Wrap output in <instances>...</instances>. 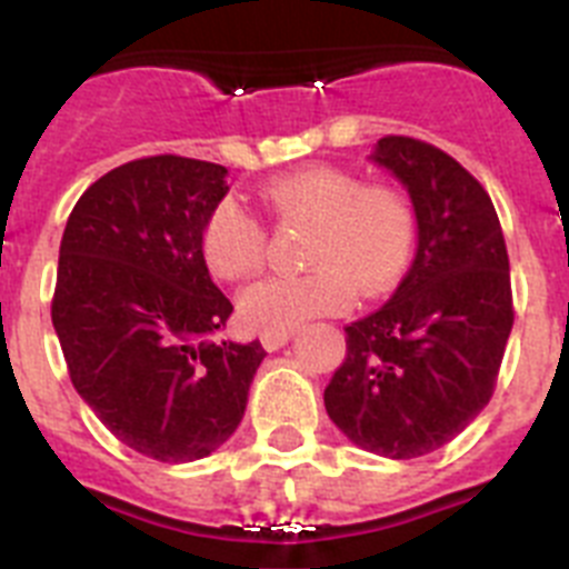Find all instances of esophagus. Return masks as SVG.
I'll return each instance as SVG.
<instances>
[{
	"label": "esophagus",
	"instance_id": "34e87169",
	"mask_svg": "<svg viewBox=\"0 0 569 569\" xmlns=\"http://www.w3.org/2000/svg\"><path fill=\"white\" fill-rule=\"evenodd\" d=\"M290 330H281V333H261V347L268 350V353H273V350H279V347H284L290 341Z\"/></svg>",
	"mask_w": 569,
	"mask_h": 569
}]
</instances>
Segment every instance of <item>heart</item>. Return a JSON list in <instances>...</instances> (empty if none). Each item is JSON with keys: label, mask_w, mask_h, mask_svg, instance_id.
I'll use <instances>...</instances> for the list:
<instances>
[{"label": "heart", "mask_w": 569, "mask_h": 569, "mask_svg": "<svg viewBox=\"0 0 569 569\" xmlns=\"http://www.w3.org/2000/svg\"><path fill=\"white\" fill-rule=\"evenodd\" d=\"M276 219L313 222L308 239L310 273L273 276L239 296V321L253 333H281L316 316L347 310L356 293H385L405 273L416 241V216L396 188L365 184L333 164H310L276 176L261 188ZM264 228L236 199L210 210L202 256L219 279L253 276L264 261Z\"/></svg>", "instance_id": "b5f03b06"}]
</instances>
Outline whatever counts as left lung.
Wrapping results in <instances>:
<instances>
[{
	"mask_svg": "<svg viewBox=\"0 0 569 569\" xmlns=\"http://www.w3.org/2000/svg\"><path fill=\"white\" fill-rule=\"evenodd\" d=\"M367 159L405 184L419 248L390 301L345 328L325 407L361 450L419 459L490 401L512 330L510 259L490 196L453 156L385 136Z\"/></svg>",
	"mask_w": 569,
	"mask_h": 569,
	"instance_id": "obj_1",
	"label": "left lung"
}]
</instances>
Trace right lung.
Listing matches in <instances>:
<instances>
[{"mask_svg": "<svg viewBox=\"0 0 569 569\" xmlns=\"http://www.w3.org/2000/svg\"><path fill=\"white\" fill-rule=\"evenodd\" d=\"M228 168L150 156L79 196L59 244L53 330L84 405L156 461H196L236 433L264 359L216 341L233 313L202 256Z\"/></svg>", "mask_w": 569, "mask_h": 569, "instance_id": "right-lung-1", "label": "right lung"}]
</instances>
